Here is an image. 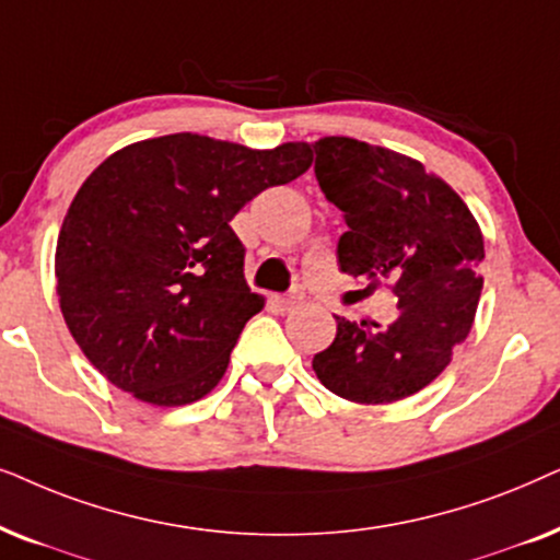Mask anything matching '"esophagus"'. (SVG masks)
I'll list each match as a JSON object with an SVG mask.
<instances>
[{"label": "esophagus", "instance_id": "1", "mask_svg": "<svg viewBox=\"0 0 560 560\" xmlns=\"http://www.w3.org/2000/svg\"><path fill=\"white\" fill-rule=\"evenodd\" d=\"M276 304H279L281 310L289 312V310H296L302 304V294L300 292H292V294H281L276 296Z\"/></svg>", "mask_w": 560, "mask_h": 560}]
</instances>
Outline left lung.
Masks as SVG:
<instances>
[{
	"label": "left lung",
	"instance_id": "8db88e82",
	"mask_svg": "<svg viewBox=\"0 0 560 560\" xmlns=\"http://www.w3.org/2000/svg\"><path fill=\"white\" fill-rule=\"evenodd\" d=\"M315 153L319 189L348 225L340 271L392 289L399 315L386 330L335 315L338 332L312 369L342 399L392 405L435 382L471 332L481 228L451 184L405 153L342 136L319 138Z\"/></svg>",
	"mask_w": 560,
	"mask_h": 560
}]
</instances>
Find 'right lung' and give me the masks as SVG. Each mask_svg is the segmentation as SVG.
Masks as SVG:
<instances>
[{"mask_svg": "<svg viewBox=\"0 0 560 560\" xmlns=\"http://www.w3.org/2000/svg\"><path fill=\"white\" fill-rule=\"evenodd\" d=\"M310 166L302 140L258 151L197 132L138 140L104 159L56 243L58 304L89 363L145 405L207 397L266 304L248 289L230 220Z\"/></svg>", "mask_w": 560, "mask_h": 560, "instance_id": "add662e5", "label": "right lung"}]
</instances>
